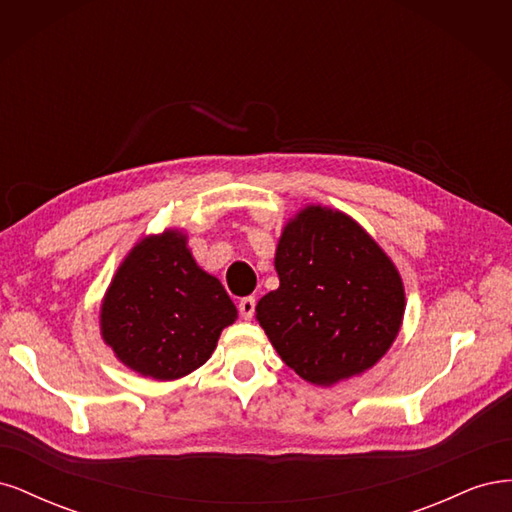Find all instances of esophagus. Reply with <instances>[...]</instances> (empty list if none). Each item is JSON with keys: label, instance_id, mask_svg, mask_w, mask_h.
Listing matches in <instances>:
<instances>
[{"label": "esophagus", "instance_id": "esophagus-1", "mask_svg": "<svg viewBox=\"0 0 512 512\" xmlns=\"http://www.w3.org/2000/svg\"><path fill=\"white\" fill-rule=\"evenodd\" d=\"M256 309V299L254 297H245L239 301V314L243 316V320H252Z\"/></svg>", "mask_w": 512, "mask_h": 512}]
</instances>
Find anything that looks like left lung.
<instances>
[{
	"mask_svg": "<svg viewBox=\"0 0 512 512\" xmlns=\"http://www.w3.org/2000/svg\"><path fill=\"white\" fill-rule=\"evenodd\" d=\"M280 288L256 305L282 361L318 386L374 367L401 329L406 294L382 247L350 215L309 205L275 250Z\"/></svg>",
	"mask_w": 512,
	"mask_h": 512,
	"instance_id": "left-lung-1",
	"label": "left lung"
}]
</instances>
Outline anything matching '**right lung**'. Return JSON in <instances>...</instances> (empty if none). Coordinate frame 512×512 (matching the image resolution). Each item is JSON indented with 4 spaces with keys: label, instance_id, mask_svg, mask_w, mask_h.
<instances>
[{
    "label": "right lung",
    "instance_id": "1",
    "mask_svg": "<svg viewBox=\"0 0 512 512\" xmlns=\"http://www.w3.org/2000/svg\"><path fill=\"white\" fill-rule=\"evenodd\" d=\"M235 320V303L218 277L196 265L179 230L138 241L100 309L104 344L153 380H177L205 365L222 329Z\"/></svg>",
    "mask_w": 512,
    "mask_h": 512
}]
</instances>
